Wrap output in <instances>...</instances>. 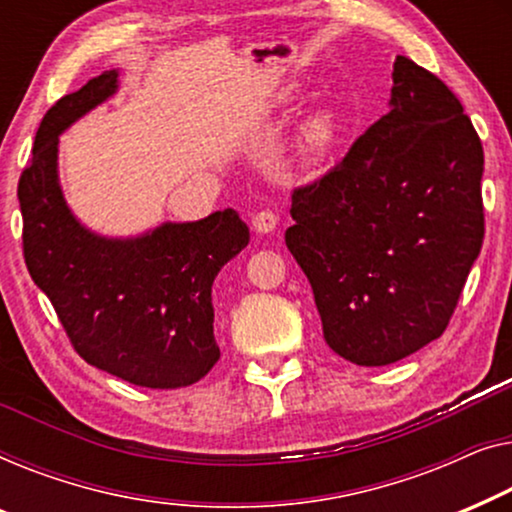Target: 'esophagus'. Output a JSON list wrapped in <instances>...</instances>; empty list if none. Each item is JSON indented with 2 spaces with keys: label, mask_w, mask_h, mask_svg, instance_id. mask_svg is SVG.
<instances>
[{
  "label": "esophagus",
  "mask_w": 512,
  "mask_h": 512,
  "mask_svg": "<svg viewBox=\"0 0 512 512\" xmlns=\"http://www.w3.org/2000/svg\"><path fill=\"white\" fill-rule=\"evenodd\" d=\"M278 225V215L273 211H259L253 215V229L259 234H271Z\"/></svg>",
  "instance_id": "34e87169"
}]
</instances>
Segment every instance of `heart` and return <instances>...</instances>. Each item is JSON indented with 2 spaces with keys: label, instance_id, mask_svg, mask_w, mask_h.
<instances>
[{
  "label": "heart",
  "instance_id": "b5f03b06",
  "mask_svg": "<svg viewBox=\"0 0 512 512\" xmlns=\"http://www.w3.org/2000/svg\"><path fill=\"white\" fill-rule=\"evenodd\" d=\"M336 136V111L334 109H318L313 111L301 125V139L311 153L320 155L334 143Z\"/></svg>",
  "mask_w": 512,
  "mask_h": 512
}]
</instances>
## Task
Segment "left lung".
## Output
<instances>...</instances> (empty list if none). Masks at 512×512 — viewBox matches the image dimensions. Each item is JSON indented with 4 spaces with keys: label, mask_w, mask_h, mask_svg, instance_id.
<instances>
[{
    "label": "left lung",
    "mask_w": 512,
    "mask_h": 512,
    "mask_svg": "<svg viewBox=\"0 0 512 512\" xmlns=\"http://www.w3.org/2000/svg\"><path fill=\"white\" fill-rule=\"evenodd\" d=\"M482 169L459 99L399 55L387 115L292 194L285 243L336 355L387 366L443 334L485 236Z\"/></svg>",
    "instance_id": "1"
}]
</instances>
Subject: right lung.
Wrapping results in <instances>:
<instances>
[{"mask_svg": "<svg viewBox=\"0 0 512 512\" xmlns=\"http://www.w3.org/2000/svg\"><path fill=\"white\" fill-rule=\"evenodd\" d=\"M120 71L92 78L43 115L18 183L25 264L85 362L127 383L176 390L220 359L213 280L248 246L234 208L104 236L76 218L60 185V134L118 92Z\"/></svg>", "mask_w": 512, "mask_h": 512, "instance_id": "add662e5", "label": "right lung"}]
</instances>
